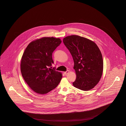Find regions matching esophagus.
<instances>
[{"mask_svg": "<svg viewBox=\"0 0 126 126\" xmlns=\"http://www.w3.org/2000/svg\"><path fill=\"white\" fill-rule=\"evenodd\" d=\"M69 70H67V71H66V72H64V74L65 75H67L68 73H69Z\"/></svg>", "mask_w": 126, "mask_h": 126, "instance_id": "1", "label": "esophagus"}]
</instances>
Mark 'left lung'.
<instances>
[{"label": "left lung", "mask_w": 126, "mask_h": 126, "mask_svg": "<svg viewBox=\"0 0 126 126\" xmlns=\"http://www.w3.org/2000/svg\"><path fill=\"white\" fill-rule=\"evenodd\" d=\"M63 42L72 55L77 78L73 85L80 90L89 91L100 81L103 69L102 53L96 43L83 37L73 35Z\"/></svg>", "instance_id": "8db88e82"}]
</instances>
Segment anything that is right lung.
Returning <instances> with one entry per match:
<instances>
[{"instance_id": "add662e5", "label": "right lung", "mask_w": 126, "mask_h": 126, "mask_svg": "<svg viewBox=\"0 0 126 126\" xmlns=\"http://www.w3.org/2000/svg\"><path fill=\"white\" fill-rule=\"evenodd\" d=\"M61 43L60 38L42 37L30 42L21 60V72L24 81L37 94H46L55 88L62 74L48 68L54 63L52 55Z\"/></svg>"}]
</instances>
